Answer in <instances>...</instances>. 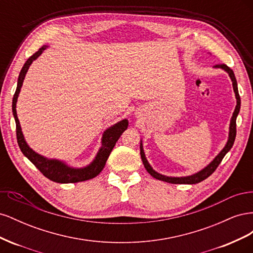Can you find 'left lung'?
I'll return each instance as SVG.
<instances>
[{"instance_id": "left-lung-1", "label": "left lung", "mask_w": 253, "mask_h": 253, "mask_svg": "<svg viewBox=\"0 0 253 253\" xmlns=\"http://www.w3.org/2000/svg\"><path fill=\"white\" fill-rule=\"evenodd\" d=\"M215 67L223 68V70H225L229 74V76H230V78L232 80V85H233V89L235 93V97H236V106H235V110L233 112L231 121H230V132H229V139L227 141V144L225 145V148L220 151L219 154L213 159V162L209 166H207L204 170L200 171L196 174L191 175V176H186V177H169V176L162 175L152 169V167L149 165L147 158H145V156H144L142 143H140V156L142 159L143 166L145 168V170H147L154 178L166 181V182H170V183H190V185L198 183V182L205 180L206 178H208L209 176L216 170V168L221 163V160H223L225 155L232 148V145L235 140V136H236V117H237V115H239V112L241 109V98H240V94H239V89H237V82L235 79V76H234V73L231 68L227 66L226 64H216Z\"/></svg>"}]
</instances>
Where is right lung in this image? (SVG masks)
<instances>
[{"label": "right lung", "mask_w": 253, "mask_h": 253, "mask_svg": "<svg viewBox=\"0 0 253 253\" xmlns=\"http://www.w3.org/2000/svg\"><path fill=\"white\" fill-rule=\"evenodd\" d=\"M46 47H47L46 45H43V46L39 48V50L37 52H35L32 57H29L25 62L24 66L22 67L19 75L17 89L12 98V113H13L14 120H16L18 144L23 154H24L30 162L36 166L37 169L39 170L45 177H47L52 181L60 182V183H68V182H78V181L91 179L96 177V176L102 171V169L105 166L106 160H108L112 150L115 147V144H116L121 134L127 128L128 122L126 119L121 120L120 122H118V124L106 129L102 137V147L100 150H99L95 160L89 166L83 168V169H74V168L67 167L63 163L59 162V160L46 159L30 149L27 145L26 141L24 140V137H23V134L21 131V126L17 116L16 104H17L21 86L23 84V80L25 78V75L28 71L29 65L33 63L34 60H36L41 55L42 51Z\"/></svg>", "instance_id": "1"}]
</instances>
